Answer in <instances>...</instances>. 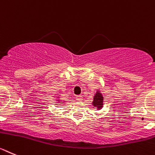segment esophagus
I'll list each match as a JSON object with an SVG mask.
<instances>
[{
  "mask_svg": "<svg viewBox=\"0 0 155 155\" xmlns=\"http://www.w3.org/2000/svg\"><path fill=\"white\" fill-rule=\"evenodd\" d=\"M76 100L79 102L82 101V100H83V97H82V96H78V97H76Z\"/></svg>",
  "mask_w": 155,
  "mask_h": 155,
  "instance_id": "34e87169",
  "label": "esophagus"
}]
</instances>
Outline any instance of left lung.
<instances>
[{
	"instance_id": "obj_1",
	"label": "left lung",
	"mask_w": 155,
	"mask_h": 155,
	"mask_svg": "<svg viewBox=\"0 0 155 155\" xmlns=\"http://www.w3.org/2000/svg\"><path fill=\"white\" fill-rule=\"evenodd\" d=\"M93 105L94 106V107H97L98 110H100L104 106V97L100 91H97V93L95 94L93 97Z\"/></svg>"
}]
</instances>
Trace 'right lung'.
Masks as SVG:
<instances>
[{
  "label": "right lung",
  "instance_id": "1",
  "mask_svg": "<svg viewBox=\"0 0 155 155\" xmlns=\"http://www.w3.org/2000/svg\"><path fill=\"white\" fill-rule=\"evenodd\" d=\"M58 101H59V100H58Z\"/></svg>",
  "mask_w": 155,
  "mask_h": 155
}]
</instances>
